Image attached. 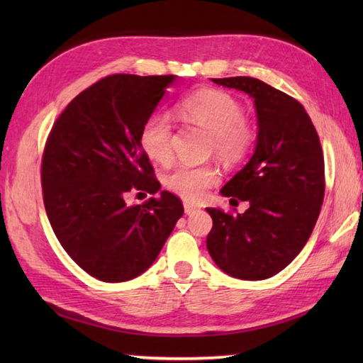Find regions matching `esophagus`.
Here are the masks:
<instances>
[{"instance_id": "1", "label": "esophagus", "mask_w": 363, "mask_h": 363, "mask_svg": "<svg viewBox=\"0 0 363 363\" xmlns=\"http://www.w3.org/2000/svg\"><path fill=\"white\" fill-rule=\"evenodd\" d=\"M184 211H186L187 215H191L195 212H199V207L195 206V204H191V203H184Z\"/></svg>"}]
</instances>
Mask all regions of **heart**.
<instances>
[{"mask_svg":"<svg viewBox=\"0 0 363 363\" xmlns=\"http://www.w3.org/2000/svg\"><path fill=\"white\" fill-rule=\"evenodd\" d=\"M177 117L206 129L211 134V150L225 162L238 164L256 143V130L245 120L242 103L221 90H199L181 99ZM140 145L146 156L157 164H168L173 156V125L168 115L152 113L140 130ZM220 181L212 165L181 164L164 177L165 187L187 201H199Z\"/></svg>","mask_w":363,"mask_h":363,"instance_id":"obj_1","label":"heart"}]
</instances>
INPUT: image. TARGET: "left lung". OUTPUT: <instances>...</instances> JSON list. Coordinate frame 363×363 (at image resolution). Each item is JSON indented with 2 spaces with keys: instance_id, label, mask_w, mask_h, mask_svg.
I'll list each match as a JSON object with an SVG mask.
<instances>
[{
  "instance_id": "1",
  "label": "left lung",
  "mask_w": 363,
  "mask_h": 363,
  "mask_svg": "<svg viewBox=\"0 0 363 363\" xmlns=\"http://www.w3.org/2000/svg\"><path fill=\"white\" fill-rule=\"evenodd\" d=\"M212 82L254 99L259 130L248 164L220 190L248 201V211L230 215L207 207L213 221L207 251L226 274L262 281L282 272L309 240L325 198V157L295 98L248 76Z\"/></svg>"
}]
</instances>
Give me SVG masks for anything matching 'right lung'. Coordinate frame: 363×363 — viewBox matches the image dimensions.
Instances as JSON below:
<instances>
[{"instance_id":"add662e5","label":"right lung","mask_w":363,"mask_h":363,"mask_svg":"<svg viewBox=\"0 0 363 363\" xmlns=\"http://www.w3.org/2000/svg\"><path fill=\"white\" fill-rule=\"evenodd\" d=\"M174 79L107 76L65 107L46 140V215L68 256L99 281L125 282L146 272L184 213L167 190L126 204L130 190H160L140 130Z\"/></svg>"}]
</instances>
